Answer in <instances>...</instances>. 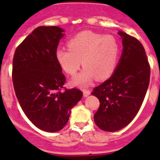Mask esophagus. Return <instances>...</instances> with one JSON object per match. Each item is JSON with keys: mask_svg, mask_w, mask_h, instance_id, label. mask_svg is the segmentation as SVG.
Masks as SVG:
<instances>
[{"mask_svg": "<svg viewBox=\"0 0 160 160\" xmlns=\"http://www.w3.org/2000/svg\"><path fill=\"white\" fill-rule=\"evenodd\" d=\"M83 95H84V96H85V97H87L88 95H90V90H86V89L83 90Z\"/></svg>", "mask_w": 160, "mask_h": 160, "instance_id": "34e87169", "label": "esophagus"}]
</instances>
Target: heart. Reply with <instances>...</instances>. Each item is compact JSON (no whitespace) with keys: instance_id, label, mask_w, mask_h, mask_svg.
<instances>
[{"instance_id":"obj_1","label":"heart","mask_w":160,"mask_h":160,"mask_svg":"<svg viewBox=\"0 0 160 160\" xmlns=\"http://www.w3.org/2000/svg\"><path fill=\"white\" fill-rule=\"evenodd\" d=\"M68 49L59 48L55 58L62 70L75 76L82 66L85 69L71 81L73 85L87 86L94 79L105 80L116 69L120 55V45L113 36L91 31H83L67 41Z\"/></svg>"}]
</instances>
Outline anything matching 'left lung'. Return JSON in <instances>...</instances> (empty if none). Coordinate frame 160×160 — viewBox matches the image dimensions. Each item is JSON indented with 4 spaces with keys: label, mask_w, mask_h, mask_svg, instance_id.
Wrapping results in <instances>:
<instances>
[{
    "label": "left lung",
    "mask_w": 160,
    "mask_h": 160,
    "mask_svg": "<svg viewBox=\"0 0 160 160\" xmlns=\"http://www.w3.org/2000/svg\"><path fill=\"white\" fill-rule=\"evenodd\" d=\"M123 52L110 78L92 91L100 100L94 120L100 129L117 131L133 120L149 87L150 65L144 46L136 38L119 31Z\"/></svg>",
    "instance_id": "left-lung-1"
}]
</instances>
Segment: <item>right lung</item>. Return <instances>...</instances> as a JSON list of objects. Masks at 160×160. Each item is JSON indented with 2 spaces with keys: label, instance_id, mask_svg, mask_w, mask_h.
I'll return each instance as SVG.
<instances>
[{
  "label": "right lung",
  "instance_id": "1",
  "mask_svg": "<svg viewBox=\"0 0 160 160\" xmlns=\"http://www.w3.org/2000/svg\"><path fill=\"white\" fill-rule=\"evenodd\" d=\"M63 31L57 26H39L17 46L13 57L12 80L21 109L47 132L65 126L83 95L79 89L64 87L66 79L55 58Z\"/></svg>",
  "mask_w": 160,
  "mask_h": 160
}]
</instances>
